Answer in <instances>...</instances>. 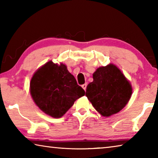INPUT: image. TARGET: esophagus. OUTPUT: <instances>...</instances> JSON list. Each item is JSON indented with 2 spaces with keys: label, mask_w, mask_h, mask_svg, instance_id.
<instances>
[{
  "label": "esophagus",
  "mask_w": 158,
  "mask_h": 158,
  "mask_svg": "<svg viewBox=\"0 0 158 158\" xmlns=\"http://www.w3.org/2000/svg\"><path fill=\"white\" fill-rule=\"evenodd\" d=\"M86 86H87V84H83L81 85V87L83 88V89H84V90H85V89H86Z\"/></svg>",
  "instance_id": "1"
}]
</instances>
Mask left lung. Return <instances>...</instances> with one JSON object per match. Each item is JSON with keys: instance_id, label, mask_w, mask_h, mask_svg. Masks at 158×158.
<instances>
[{"instance_id": "left-lung-1", "label": "left lung", "mask_w": 158, "mask_h": 158, "mask_svg": "<svg viewBox=\"0 0 158 158\" xmlns=\"http://www.w3.org/2000/svg\"><path fill=\"white\" fill-rule=\"evenodd\" d=\"M93 78L85 96L96 111L105 117L121 111L130 100L132 88L121 69L110 63L98 68Z\"/></svg>"}]
</instances>
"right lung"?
<instances>
[{
    "mask_svg": "<svg viewBox=\"0 0 158 158\" xmlns=\"http://www.w3.org/2000/svg\"><path fill=\"white\" fill-rule=\"evenodd\" d=\"M30 93L34 102L44 114L54 118L62 117L74 102L85 94L74 77L63 63L50 60L32 77Z\"/></svg>",
    "mask_w": 158,
    "mask_h": 158,
    "instance_id": "obj_1",
    "label": "right lung"
}]
</instances>
